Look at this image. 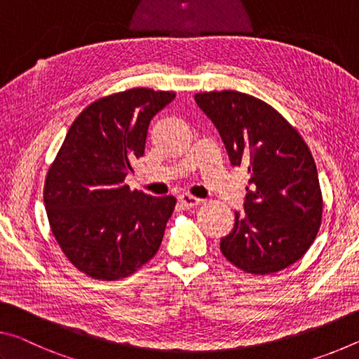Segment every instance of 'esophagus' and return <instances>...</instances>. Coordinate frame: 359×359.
<instances>
[{"label": "esophagus", "mask_w": 359, "mask_h": 359, "mask_svg": "<svg viewBox=\"0 0 359 359\" xmlns=\"http://www.w3.org/2000/svg\"><path fill=\"white\" fill-rule=\"evenodd\" d=\"M178 201H180V203L183 205L184 208H196V207H198V205L202 203V201L201 198H197V197H194V196H191V194H181V196L178 197Z\"/></svg>", "instance_id": "obj_1"}]
</instances>
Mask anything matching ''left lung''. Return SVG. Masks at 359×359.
Wrapping results in <instances>:
<instances>
[{
    "label": "left lung",
    "instance_id": "8db88e82",
    "mask_svg": "<svg viewBox=\"0 0 359 359\" xmlns=\"http://www.w3.org/2000/svg\"><path fill=\"white\" fill-rule=\"evenodd\" d=\"M196 102L218 128L233 167L248 172L245 213L221 238V252L252 275L301 259L318 235L323 196L307 143L277 109L237 90L201 92Z\"/></svg>",
    "mask_w": 359,
    "mask_h": 359
}]
</instances>
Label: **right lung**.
Returning <instances> with one entry per match:
<instances>
[{"label": "right lung", "mask_w": 359, "mask_h": 359, "mask_svg": "<svg viewBox=\"0 0 359 359\" xmlns=\"http://www.w3.org/2000/svg\"><path fill=\"white\" fill-rule=\"evenodd\" d=\"M173 98L175 92L135 87L95 100L76 117L47 170L50 231L87 277L126 278L162 243L176 198L132 191L124 180L144 154L151 119Z\"/></svg>", "instance_id": "add662e5"}]
</instances>
